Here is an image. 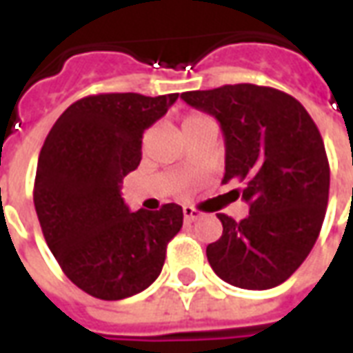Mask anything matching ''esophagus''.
Segmentation results:
<instances>
[{"instance_id": "34e87169", "label": "esophagus", "mask_w": 353, "mask_h": 353, "mask_svg": "<svg viewBox=\"0 0 353 353\" xmlns=\"http://www.w3.org/2000/svg\"><path fill=\"white\" fill-rule=\"evenodd\" d=\"M183 216H185V221H187V223H192V221H196L198 216H200V211H196L194 208H190V205H185Z\"/></svg>"}]
</instances>
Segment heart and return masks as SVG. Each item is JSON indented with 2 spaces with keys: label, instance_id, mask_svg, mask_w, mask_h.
Listing matches in <instances>:
<instances>
[{
  "label": "heart",
  "instance_id": "obj_1",
  "mask_svg": "<svg viewBox=\"0 0 353 353\" xmlns=\"http://www.w3.org/2000/svg\"><path fill=\"white\" fill-rule=\"evenodd\" d=\"M203 116H189L187 117V119H185L183 121V125H189V123H192V121H196V119H202Z\"/></svg>",
  "mask_w": 353,
  "mask_h": 353
}]
</instances>
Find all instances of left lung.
I'll use <instances>...</instances> for the list:
<instances>
[{
    "label": "left lung",
    "instance_id": "1",
    "mask_svg": "<svg viewBox=\"0 0 353 353\" xmlns=\"http://www.w3.org/2000/svg\"><path fill=\"white\" fill-rule=\"evenodd\" d=\"M181 99L221 123L223 183L241 181L249 215L219 213L223 236L208 262L224 283L245 290L283 284L309 256L330 196V163L320 130L294 97L254 83L185 91Z\"/></svg>",
    "mask_w": 353,
    "mask_h": 353
}]
</instances>
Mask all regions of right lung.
<instances>
[{
	"instance_id": "right-lung-1",
	"label": "right lung",
	"mask_w": 353,
	"mask_h": 353,
	"mask_svg": "<svg viewBox=\"0 0 353 353\" xmlns=\"http://www.w3.org/2000/svg\"><path fill=\"white\" fill-rule=\"evenodd\" d=\"M179 93H101L59 116L39 155L33 202L44 239L78 288L104 301L155 283L166 245L183 226V210L129 211L123 177L142 161L143 130Z\"/></svg>"
}]
</instances>
